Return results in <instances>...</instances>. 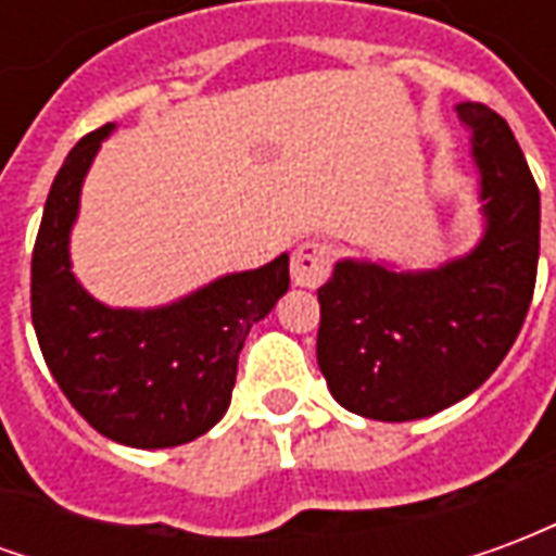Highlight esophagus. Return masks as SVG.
<instances>
[{"mask_svg": "<svg viewBox=\"0 0 556 556\" xmlns=\"http://www.w3.org/2000/svg\"><path fill=\"white\" fill-rule=\"evenodd\" d=\"M337 250L325 241H303L291 255V279L303 289H318L333 267Z\"/></svg>", "mask_w": 556, "mask_h": 556, "instance_id": "1", "label": "esophagus"}]
</instances>
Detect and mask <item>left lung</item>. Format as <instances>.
<instances>
[{
	"label": "left lung",
	"instance_id": "obj_1",
	"mask_svg": "<svg viewBox=\"0 0 556 556\" xmlns=\"http://www.w3.org/2000/svg\"><path fill=\"white\" fill-rule=\"evenodd\" d=\"M473 127L489 229L465 258L396 274L339 262L318 289V369L342 408L381 422L431 417L485 384L521 333L536 289L539 187L518 139L485 103Z\"/></svg>",
	"mask_w": 556,
	"mask_h": 556
}]
</instances>
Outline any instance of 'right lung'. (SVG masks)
Masks as SVG:
<instances>
[{"label": "right lung", "instance_id": "obj_1", "mask_svg": "<svg viewBox=\"0 0 556 556\" xmlns=\"http://www.w3.org/2000/svg\"><path fill=\"white\" fill-rule=\"evenodd\" d=\"M110 130L79 139L50 187L31 250V325L55 384L91 429L139 450L181 446L229 408L250 327L289 291V255L151 313L106 309L89 298L71 274L67 231Z\"/></svg>", "mask_w": 556, "mask_h": 556}]
</instances>
